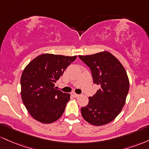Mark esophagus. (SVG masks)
Wrapping results in <instances>:
<instances>
[{
  "mask_svg": "<svg viewBox=\"0 0 149 149\" xmlns=\"http://www.w3.org/2000/svg\"><path fill=\"white\" fill-rule=\"evenodd\" d=\"M72 96H74V97H75V98H77V97H79V94H77V93H72Z\"/></svg>",
  "mask_w": 149,
  "mask_h": 149,
  "instance_id": "34e87169",
  "label": "esophagus"
}]
</instances>
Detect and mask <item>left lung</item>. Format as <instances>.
Returning a JSON list of instances; mask_svg holds the SVG:
<instances>
[{"label": "left lung", "mask_w": 149, "mask_h": 149, "mask_svg": "<svg viewBox=\"0 0 149 149\" xmlns=\"http://www.w3.org/2000/svg\"><path fill=\"white\" fill-rule=\"evenodd\" d=\"M90 68L94 84L101 88L88 103L81 108L83 118L96 126L111 123L124 106L130 88L126 70L120 62L108 51L90 56H79Z\"/></svg>", "instance_id": "8db88e82"}]
</instances>
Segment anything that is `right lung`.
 I'll return each instance as SVG.
<instances>
[{
    "mask_svg": "<svg viewBox=\"0 0 149 149\" xmlns=\"http://www.w3.org/2000/svg\"><path fill=\"white\" fill-rule=\"evenodd\" d=\"M76 58L45 53L24 68L20 79L22 99L35 120L48 124L63 114L70 94L56 89L55 84Z\"/></svg>",
    "mask_w": 149,
    "mask_h": 149,
    "instance_id": "add662e5",
    "label": "right lung"
}]
</instances>
